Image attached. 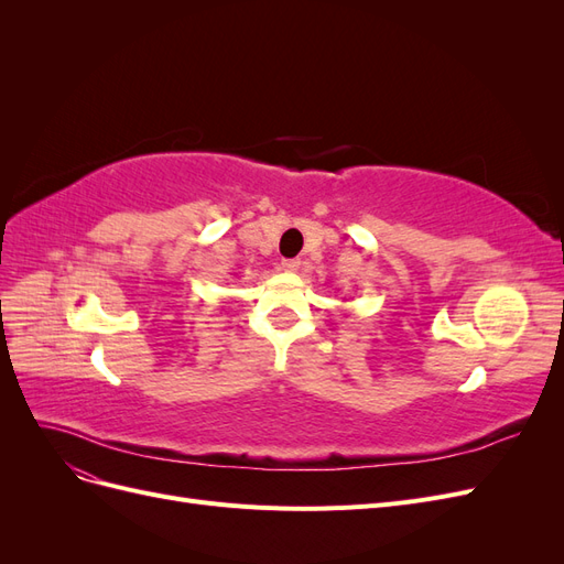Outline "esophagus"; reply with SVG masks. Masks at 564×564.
<instances>
[{
  "mask_svg": "<svg viewBox=\"0 0 564 564\" xmlns=\"http://www.w3.org/2000/svg\"><path fill=\"white\" fill-rule=\"evenodd\" d=\"M301 268V261L299 259H284L282 261V270L284 272H296Z\"/></svg>",
  "mask_w": 564,
  "mask_h": 564,
  "instance_id": "esophagus-1",
  "label": "esophagus"
}]
</instances>
